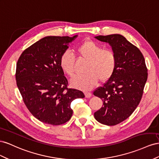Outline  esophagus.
<instances>
[{
	"mask_svg": "<svg viewBox=\"0 0 159 159\" xmlns=\"http://www.w3.org/2000/svg\"><path fill=\"white\" fill-rule=\"evenodd\" d=\"M84 95H85V97L86 98H90V97H91L92 94L90 93H85Z\"/></svg>",
	"mask_w": 159,
	"mask_h": 159,
	"instance_id": "1",
	"label": "esophagus"
}]
</instances>
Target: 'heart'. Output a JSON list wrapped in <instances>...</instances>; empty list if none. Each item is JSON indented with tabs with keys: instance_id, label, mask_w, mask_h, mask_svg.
<instances>
[{
	"instance_id": "1",
	"label": "heart",
	"mask_w": 159,
	"mask_h": 159,
	"mask_svg": "<svg viewBox=\"0 0 159 159\" xmlns=\"http://www.w3.org/2000/svg\"><path fill=\"white\" fill-rule=\"evenodd\" d=\"M80 58L87 61L85 72L87 74L76 76L72 79V87L83 90H89L97 84L98 80L105 82L114 74L116 65L115 54L108 49H104L97 43L87 40L77 48ZM76 59L70 51H64L60 57L59 63L62 70L72 76L75 74Z\"/></svg>"
}]
</instances>
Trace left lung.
Masks as SVG:
<instances>
[{
    "instance_id": "8db88e82",
    "label": "left lung",
    "mask_w": 159,
    "mask_h": 159,
    "mask_svg": "<svg viewBox=\"0 0 159 159\" xmlns=\"http://www.w3.org/2000/svg\"><path fill=\"white\" fill-rule=\"evenodd\" d=\"M95 39L111 45L116 65L111 78L93 93L103 101V107L94 116L100 123L114 126L129 118L139 105L147 80V68L142 52L123 36L100 35Z\"/></svg>"
}]
</instances>
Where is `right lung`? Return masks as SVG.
I'll list each match as a JSON object with an SVG mask.
<instances>
[{
  "label": "right lung",
  "mask_w": 159,
  "mask_h": 159,
  "mask_svg": "<svg viewBox=\"0 0 159 159\" xmlns=\"http://www.w3.org/2000/svg\"><path fill=\"white\" fill-rule=\"evenodd\" d=\"M76 37H44L25 49L16 63V84L23 101L44 123L60 125L69 121L73 112L72 101L84 97L80 90L67 87L59 63L62 53Z\"/></svg>",
  "instance_id": "1"
}]
</instances>
